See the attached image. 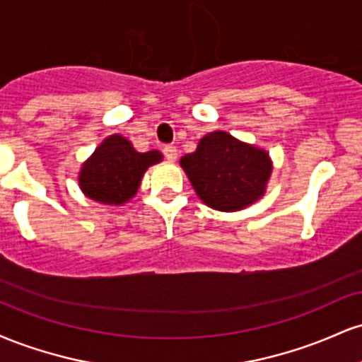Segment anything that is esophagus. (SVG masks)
I'll return each mask as SVG.
<instances>
[{"label":"esophagus","mask_w":362,"mask_h":362,"mask_svg":"<svg viewBox=\"0 0 362 362\" xmlns=\"http://www.w3.org/2000/svg\"><path fill=\"white\" fill-rule=\"evenodd\" d=\"M163 155H165V158H167L168 161H175L177 156H178L177 148L175 146H165L163 148Z\"/></svg>","instance_id":"esophagus-1"}]
</instances>
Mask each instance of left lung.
<instances>
[{
	"label": "left lung",
	"mask_w": 362,
	"mask_h": 362,
	"mask_svg": "<svg viewBox=\"0 0 362 362\" xmlns=\"http://www.w3.org/2000/svg\"><path fill=\"white\" fill-rule=\"evenodd\" d=\"M180 167L206 206L235 213L264 197L272 160L264 148L213 131L201 138L194 153L180 158Z\"/></svg>",
	"instance_id": "left-lung-1"
}]
</instances>
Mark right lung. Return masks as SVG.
I'll return each mask as SVG.
<instances>
[{
	"label": "right lung",
	"instance_id": "add662e5",
	"mask_svg": "<svg viewBox=\"0 0 362 362\" xmlns=\"http://www.w3.org/2000/svg\"><path fill=\"white\" fill-rule=\"evenodd\" d=\"M161 160L163 155L156 149L139 153L124 136L112 134L81 165L78 185L91 201L124 206L138 194L144 172Z\"/></svg>",
	"mask_w": 362,
	"mask_h": 362
}]
</instances>
